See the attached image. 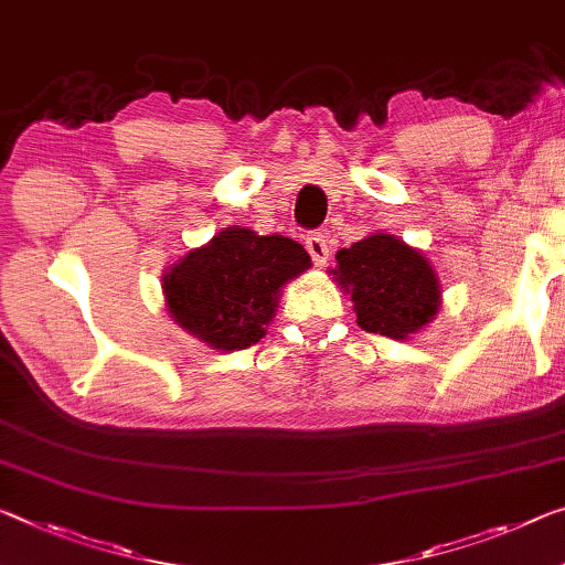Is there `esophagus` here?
<instances>
[{
  "mask_svg": "<svg viewBox=\"0 0 565 565\" xmlns=\"http://www.w3.org/2000/svg\"><path fill=\"white\" fill-rule=\"evenodd\" d=\"M306 249L310 253L312 263H316L318 267H323V265H326V259H328V242H326L323 234H320V232H312V234H308V239H306Z\"/></svg>",
  "mask_w": 565,
  "mask_h": 565,
  "instance_id": "esophagus-1",
  "label": "esophagus"
}]
</instances>
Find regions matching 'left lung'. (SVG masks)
Segmentation results:
<instances>
[{"instance_id": "obj_1", "label": "left lung", "mask_w": 565, "mask_h": 565, "mask_svg": "<svg viewBox=\"0 0 565 565\" xmlns=\"http://www.w3.org/2000/svg\"><path fill=\"white\" fill-rule=\"evenodd\" d=\"M351 295L355 323L363 331L409 341L427 328L441 308V285L422 249L386 232L338 249L335 270H328Z\"/></svg>"}]
</instances>
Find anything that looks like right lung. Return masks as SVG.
<instances>
[{
  "label": "right lung",
  "mask_w": 565,
  "mask_h": 565,
  "mask_svg": "<svg viewBox=\"0 0 565 565\" xmlns=\"http://www.w3.org/2000/svg\"><path fill=\"white\" fill-rule=\"evenodd\" d=\"M310 265L290 237L224 227L169 267L163 302L173 323L206 349L242 351L267 333L282 288Z\"/></svg>",
  "instance_id": "1"
}]
</instances>
